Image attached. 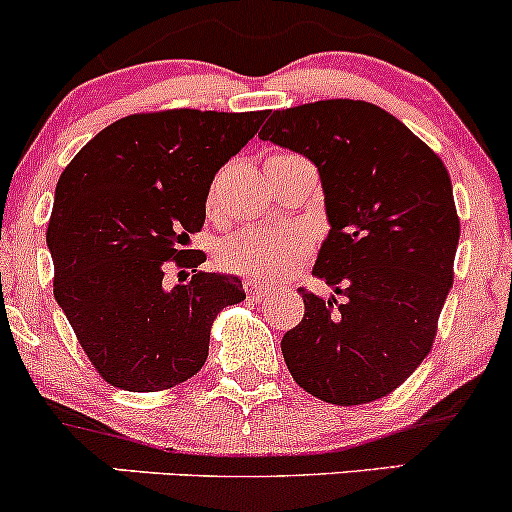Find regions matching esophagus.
Here are the masks:
<instances>
[{"label": "esophagus", "instance_id": "esophagus-1", "mask_svg": "<svg viewBox=\"0 0 512 512\" xmlns=\"http://www.w3.org/2000/svg\"><path fill=\"white\" fill-rule=\"evenodd\" d=\"M245 291H247V296H250L252 301H262V299H265V296L269 294L265 286L257 284V282H247V284H245Z\"/></svg>", "mask_w": 512, "mask_h": 512}]
</instances>
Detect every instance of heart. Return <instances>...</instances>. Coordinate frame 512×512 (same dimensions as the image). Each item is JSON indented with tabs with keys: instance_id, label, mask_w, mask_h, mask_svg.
<instances>
[{
	"instance_id": "obj_1",
	"label": "heart",
	"mask_w": 512,
	"mask_h": 512,
	"mask_svg": "<svg viewBox=\"0 0 512 512\" xmlns=\"http://www.w3.org/2000/svg\"><path fill=\"white\" fill-rule=\"evenodd\" d=\"M301 160L296 155H274L267 165ZM311 252V243L294 228H245L218 247V262L235 274L260 284H277L291 277Z\"/></svg>"
}]
</instances>
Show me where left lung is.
Segmentation results:
<instances>
[{"label":"left lung","mask_w":512,"mask_h":512,"mask_svg":"<svg viewBox=\"0 0 512 512\" xmlns=\"http://www.w3.org/2000/svg\"><path fill=\"white\" fill-rule=\"evenodd\" d=\"M260 138L318 167L330 233L313 274L342 296L299 289L306 313L282 338L286 367L325 403L384 398L428 357L454 282L459 216L447 167L369 101L274 111Z\"/></svg>","instance_id":"8db88e82"}]
</instances>
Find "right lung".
<instances>
[{"label": "right lung", "mask_w": 512, "mask_h": 512, "mask_svg": "<svg viewBox=\"0 0 512 512\" xmlns=\"http://www.w3.org/2000/svg\"><path fill=\"white\" fill-rule=\"evenodd\" d=\"M265 121V111L167 109L99 131L55 187L46 243L53 294L101 379L123 391H165L204 367L211 325L245 299L233 274L180 273L206 218L216 172Z\"/></svg>", "instance_id": "obj_1"}]
</instances>
